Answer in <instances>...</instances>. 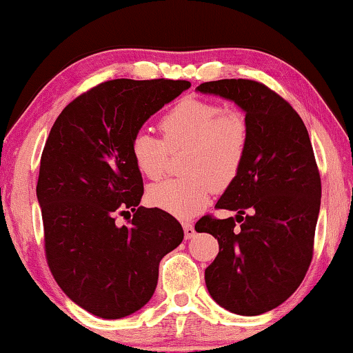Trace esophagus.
Listing matches in <instances>:
<instances>
[{"label":"esophagus","mask_w":353,"mask_h":353,"mask_svg":"<svg viewBox=\"0 0 353 353\" xmlns=\"http://www.w3.org/2000/svg\"><path fill=\"white\" fill-rule=\"evenodd\" d=\"M183 230H185V238L186 239L194 238L196 230H194V226H192V223H190V221H183Z\"/></svg>","instance_id":"34e87169"}]
</instances>
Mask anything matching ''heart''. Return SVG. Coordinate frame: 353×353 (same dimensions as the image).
<instances>
[{
  "mask_svg": "<svg viewBox=\"0 0 353 353\" xmlns=\"http://www.w3.org/2000/svg\"><path fill=\"white\" fill-rule=\"evenodd\" d=\"M162 139L139 132L130 143L134 167L149 180H159L167 167L168 152L186 149L185 178L154 185L149 204L188 219L204 209L212 188L225 190L239 175L248 156L250 127L238 108H221L214 101L181 99L159 122Z\"/></svg>",
  "mask_w": 353,
  "mask_h": 353,
  "instance_id": "obj_1",
  "label": "heart"
}]
</instances>
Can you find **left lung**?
Returning a JSON list of instances; mask_svg holds the SVG:
<instances>
[{
    "label": "left lung",
    "mask_w": 353,
    "mask_h": 353,
    "mask_svg": "<svg viewBox=\"0 0 353 353\" xmlns=\"http://www.w3.org/2000/svg\"><path fill=\"white\" fill-rule=\"evenodd\" d=\"M197 91L234 101L250 127L243 168L215 205L238 215L196 223L220 249L205 286L226 310L260 315L292 296L313 257L321 180L310 137L292 105L260 81H205Z\"/></svg>",
    "instance_id": "left-lung-1"
}]
</instances>
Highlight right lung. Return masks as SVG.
Returning a JSON list of instances; mask_svg holds the SVG:
<instances>
[{
    "label": "right lung",
    "instance_id": "add662e5",
    "mask_svg": "<svg viewBox=\"0 0 353 353\" xmlns=\"http://www.w3.org/2000/svg\"><path fill=\"white\" fill-rule=\"evenodd\" d=\"M190 86L165 79L103 81L65 105L46 139L37 197L48 267L69 299L96 316L117 320L146 305L162 257L183 241L175 216L139 205L143 178L130 143ZM130 211L128 225L114 223Z\"/></svg>",
    "mask_w": 353,
    "mask_h": 353
}]
</instances>
